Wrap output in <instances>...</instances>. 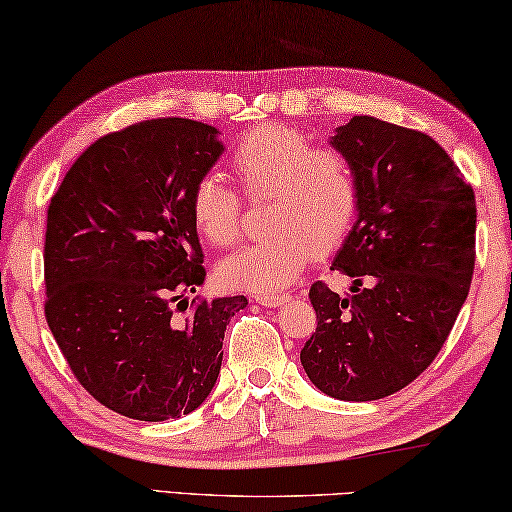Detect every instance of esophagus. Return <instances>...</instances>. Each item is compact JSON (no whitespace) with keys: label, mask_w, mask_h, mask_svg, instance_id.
<instances>
[{"label":"esophagus","mask_w":512,"mask_h":512,"mask_svg":"<svg viewBox=\"0 0 512 512\" xmlns=\"http://www.w3.org/2000/svg\"><path fill=\"white\" fill-rule=\"evenodd\" d=\"M254 301H256V304H261V306L274 308V306L286 304V301H288V295H256V297H254Z\"/></svg>","instance_id":"1"}]
</instances>
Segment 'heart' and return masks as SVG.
I'll return each mask as SVG.
<instances>
[{"label":"heart","instance_id":"1","mask_svg":"<svg viewBox=\"0 0 512 512\" xmlns=\"http://www.w3.org/2000/svg\"><path fill=\"white\" fill-rule=\"evenodd\" d=\"M231 170L251 197L267 195L265 226L254 245L224 258L220 279L229 288L274 295L304 270L313 249H333L347 236L358 208V181L349 158L281 124L245 133L231 154ZM192 222L211 245L240 238V199L220 179L204 177L190 195Z\"/></svg>","mask_w":512,"mask_h":512}]
</instances>
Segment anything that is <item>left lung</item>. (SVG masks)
<instances>
[{"label": "left lung", "instance_id": "8db88e82", "mask_svg": "<svg viewBox=\"0 0 512 512\" xmlns=\"http://www.w3.org/2000/svg\"><path fill=\"white\" fill-rule=\"evenodd\" d=\"M354 165L356 222L331 270L340 297L313 283L317 329L301 365L324 395L374 401L433 363L463 308L474 272V190L431 136L356 115L329 140Z\"/></svg>", "mask_w": 512, "mask_h": 512}]
</instances>
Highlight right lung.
<instances>
[{"mask_svg": "<svg viewBox=\"0 0 512 512\" xmlns=\"http://www.w3.org/2000/svg\"><path fill=\"white\" fill-rule=\"evenodd\" d=\"M211 124L163 117L108 133L47 208L45 317L99 404L140 422L204 404L247 297L190 306L206 279L190 195L224 154Z\"/></svg>", "mask_w": 512, "mask_h": 512, "instance_id": "add662e5", "label": "right lung"}]
</instances>
